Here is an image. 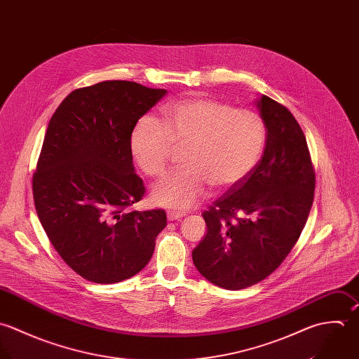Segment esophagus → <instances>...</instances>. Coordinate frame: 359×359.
I'll use <instances>...</instances> for the list:
<instances>
[{"label":"esophagus","instance_id":"34e87169","mask_svg":"<svg viewBox=\"0 0 359 359\" xmlns=\"http://www.w3.org/2000/svg\"><path fill=\"white\" fill-rule=\"evenodd\" d=\"M185 215L184 213H181V212H172V210H170V212H167V219L170 220V222H174V220H180V219H182Z\"/></svg>","mask_w":359,"mask_h":359}]
</instances>
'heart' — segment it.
Segmentation results:
<instances>
[{
    "mask_svg": "<svg viewBox=\"0 0 359 359\" xmlns=\"http://www.w3.org/2000/svg\"><path fill=\"white\" fill-rule=\"evenodd\" d=\"M160 122L142 117L129 137L132 156L150 177L164 175L175 150H184V168L156 184L151 199L156 205L188 210L215 189H227L241 182L257 164L264 142L262 117L230 103L189 96L161 110Z\"/></svg>",
    "mask_w": 359,
    "mask_h": 359,
    "instance_id": "1",
    "label": "heart"
}]
</instances>
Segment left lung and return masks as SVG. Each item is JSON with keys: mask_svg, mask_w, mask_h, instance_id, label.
I'll use <instances>...</instances> for the list:
<instances>
[{"mask_svg": "<svg viewBox=\"0 0 359 359\" xmlns=\"http://www.w3.org/2000/svg\"><path fill=\"white\" fill-rule=\"evenodd\" d=\"M256 107L267 130L263 156L202 215L208 233L192 250L198 271L226 290L271 274L299 238L313 203L315 172L299 123L264 95Z\"/></svg>", "mask_w": 359, "mask_h": 359, "instance_id": "1", "label": "left lung"}]
</instances>
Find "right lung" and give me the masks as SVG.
Here are the masks:
<instances>
[{
	"instance_id": "add662e5",
	"label": "right lung",
	"mask_w": 359,
	"mask_h": 359,
	"mask_svg": "<svg viewBox=\"0 0 359 359\" xmlns=\"http://www.w3.org/2000/svg\"><path fill=\"white\" fill-rule=\"evenodd\" d=\"M165 93L106 81L69 93L48 122L33 175L36 212L64 262L89 281L139 273L167 226L161 209L129 210L144 194L129 137Z\"/></svg>"
}]
</instances>
